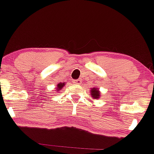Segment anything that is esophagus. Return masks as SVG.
Wrapping results in <instances>:
<instances>
[{"label": "esophagus", "instance_id": "esophagus-1", "mask_svg": "<svg viewBox=\"0 0 154 154\" xmlns=\"http://www.w3.org/2000/svg\"><path fill=\"white\" fill-rule=\"evenodd\" d=\"M74 84H80L81 83V80L80 79H77V80H74Z\"/></svg>", "mask_w": 154, "mask_h": 154}]
</instances>
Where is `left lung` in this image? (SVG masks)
<instances>
[{
	"mask_svg": "<svg viewBox=\"0 0 154 154\" xmlns=\"http://www.w3.org/2000/svg\"><path fill=\"white\" fill-rule=\"evenodd\" d=\"M91 97H94V98L97 99L98 98L99 96H100V91H99V90L97 89V88H91Z\"/></svg>",
	"mask_w": 154,
	"mask_h": 154,
	"instance_id": "1",
	"label": "left lung"
}]
</instances>
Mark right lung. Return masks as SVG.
Segmentation results:
<instances>
[{"label": "right lung", "instance_id": "add662e5", "mask_svg": "<svg viewBox=\"0 0 154 154\" xmlns=\"http://www.w3.org/2000/svg\"><path fill=\"white\" fill-rule=\"evenodd\" d=\"M64 85H65V83H59V84L57 85V90H60V89H62V88H63V87L64 86Z\"/></svg>", "mask_w": 154, "mask_h": 154}]
</instances>
